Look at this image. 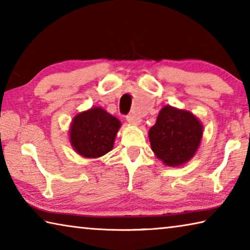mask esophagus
Wrapping results in <instances>:
<instances>
[{
	"label": "esophagus",
	"mask_w": 250,
	"mask_h": 250,
	"mask_svg": "<svg viewBox=\"0 0 250 250\" xmlns=\"http://www.w3.org/2000/svg\"><path fill=\"white\" fill-rule=\"evenodd\" d=\"M126 121L129 122L131 125H138L140 124V118L137 117L135 115H128L126 116Z\"/></svg>",
	"instance_id": "1"
}]
</instances>
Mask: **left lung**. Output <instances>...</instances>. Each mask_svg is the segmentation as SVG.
<instances>
[{"instance_id":"obj_1","label":"left lung","mask_w":250,"mask_h":250,"mask_svg":"<svg viewBox=\"0 0 250 250\" xmlns=\"http://www.w3.org/2000/svg\"><path fill=\"white\" fill-rule=\"evenodd\" d=\"M203 135V125L186 110L166 105L149 130L151 149L168 167H179L196 153Z\"/></svg>"}]
</instances>
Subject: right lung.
Listing matches in <instances>:
<instances>
[{"label":"right lung","mask_w":250,"mask_h":250,"mask_svg":"<svg viewBox=\"0 0 250 250\" xmlns=\"http://www.w3.org/2000/svg\"><path fill=\"white\" fill-rule=\"evenodd\" d=\"M120 126L121 122L116 117L100 107L80 112L71 121V146L84 158H99L112 150Z\"/></svg>","instance_id":"1"}]
</instances>
